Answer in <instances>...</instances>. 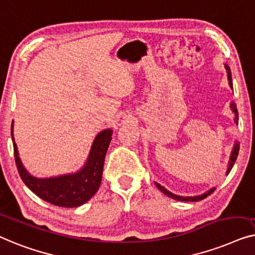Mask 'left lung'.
<instances>
[{
	"instance_id": "1",
	"label": "left lung",
	"mask_w": 255,
	"mask_h": 255,
	"mask_svg": "<svg viewBox=\"0 0 255 255\" xmlns=\"http://www.w3.org/2000/svg\"><path fill=\"white\" fill-rule=\"evenodd\" d=\"M225 69H227V73H228V81H229V85H230L231 89H234L232 87V78H231V71H230V68H229L227 64H225ZM230 107L232 110V112L235 113V123L238 125V111H237V107H236V104L232 102L230 104ZM238 152H239V143L236 142L235 145H234V149H232V152H231V156H230V160H229V164H228V168H227V174L230 173L231 168L234 167L235 162L237 159V157H238ZM155 185L157 186V188L159 189L160 192H163L165 195L168 196V198L173 199V200H178V201H186V202H193V201H201L203 199H206L208 195H210L211 193L215 191V187L209 189V191L203 193V194L201 195H196V196H180V195H175L173 193H171L170 191H167L166 188H164L162 185H159L158 182H155Z\"/></svg>"
}]
</instances>
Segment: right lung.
I'll return each instance as SVG.
<instances>
[{
  "instance_id": "1",
  "label": "right lung",
  "mask_w": 255,
  "mask_h": 255,
  "mask_svg": "<svg viewBox=\"0 0 255 255\" xmlns=\"http://www.w3.org/2000/svg\"><path fill=\"white\" fill-rule=\"evenodd\" d=\"M12 128L13 121L11 124V137L17 168L21 180L35 195L54 206L74 208L88 202L96 194L102 182L104 160L112 139V129H104L96 136L87 163L80 171L52 178H35L25 170L20 162L18 150L13 139Z\"/></svg>"
}]
</instances>
